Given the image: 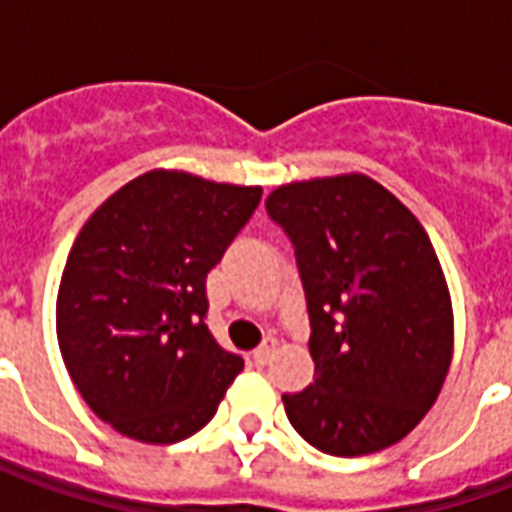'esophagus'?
Here are the masks:
<instances>
[{
	"instance_id": "obj_1",
	"label": "esophagus",
	"mask_w": 512,
	"mask_h": 512,
	"mask_svg": "<svg viewBox=\"0 0 512 512\" xmlns=\"http://www.w3.org/2000/svg\"><path fill=\"white\" fill-rule=\"evenodd\" d=\"M273 348H276V340H265L260 348L252 350V361H255L257 366H265L268 364V358H271Z\"/></svg>"
}]
</instances>
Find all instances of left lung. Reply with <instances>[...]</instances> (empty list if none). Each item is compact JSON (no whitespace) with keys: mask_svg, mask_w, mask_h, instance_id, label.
<instances>
[{"mask_svg":"<svg viewBox=\"0 0 512 512\" xmlns=\"http://www.w3.org/2000/svg\"><path fill=\"white\" fill-rule=\"evenodd\" d=\"M265 209L295 247L311 319L316 380L281 396L292 428L335 457L388 449L452 364V297L428 233L358 172L279 185Z\"/></svg>","mask_w":512,"mask_h":512,"instance_id":"1","label":"left lung"}]
</instances>
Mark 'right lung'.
<instances>
[{
  "label": "right lung",
  "instance_id": "obj_1",
  "mask_svg": "<svg viewBox=\"0 0 512 512\" xmlns=\"http://www.w3.org/2000/svg\"><path fill=\"white\" fill-rule=\"evenodd\" d=\"M260 185L151 170L108 196L60 276L58 345L92 412L143 444L207 425L244 369L207 329V273L260 204Z\"/></svg>",
  "mask_w": 512,
  "mask_h": 512
}]
</instances>
